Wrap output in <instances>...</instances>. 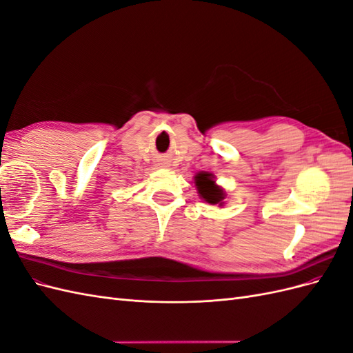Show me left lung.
Here are the masks:
<instances>
[{"mask_svg": "<svg viewBox=\"0 0 353 353\" xmlns=\"http://www.w3.org/2000/svg\"><path fill=\"white\" fill-rule=\"evenodd\" d=\"M196 185L199 190V194L205 199V201L210 205H222L223 200V191L215 185V181L212 179L209 174H199L196 176Z\"/></svg>", "mask_w": 353, "mask_h": 353, "instance_id": "1", "label": "left lung"}]
</instances>
